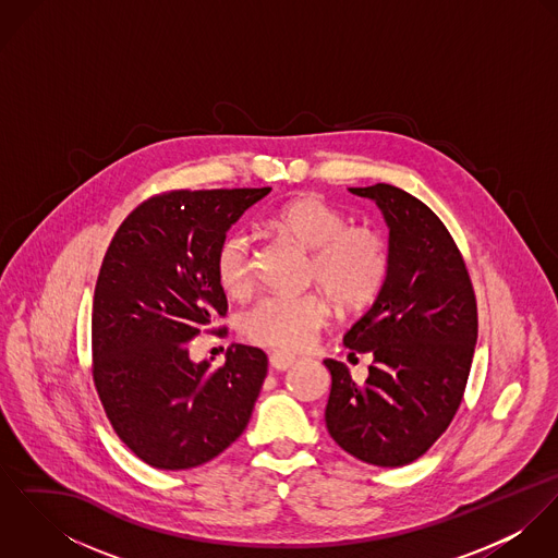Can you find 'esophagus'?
Instances as JSON below:
<instances>
[{
    "label": "esophagus",
    "mask_w": 558,
    "mask_h": 558,
    "mask_svg": "<svg viewBox=\"0 0 558 558\" xmlns=\"http://www.w3.org/2000/svg\"><path fill=\"white\" fill-rule=\"evenodd\" d=\"M294 356L292 354H283V352H272L270 354V365L277 369V372H286L294 365Z\"/></svg>",
    "instance_id": "34e87169"
}]
</instances>
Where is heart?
<instances>
[{
    "label": "heart",
    "mask_w": 558,
    "mask_h": 558,
    "mask_svg": "<svg viewBox=\"0 0 558 558\" xmlns=\"http://www.w3.org/2000/svg\"><path fill=\"white\" fill-rule=\"evenodd\" d=\"M272 226L312 251L310 279L341 307L369 303L389 275V246L365 226L350 219L316 195L286 204L272 217ZM215 272L228 296L244 299L255 283L253 239L234 230L221 240L215 255ZM330 318V305L322 294H264L240 318L242 332L275 350H301Z\"/></svg>",
    "instance_id": "obj_1"
}]
</instances>
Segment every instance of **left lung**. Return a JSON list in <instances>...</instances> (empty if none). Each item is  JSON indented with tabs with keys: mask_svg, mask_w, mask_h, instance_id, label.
Here are the masks:
<instances>
[{
	"mask_svg": "<svg viewBox=\"0 0 558 558\" xmlns=\"http://www.w3.org/2000/svg\"><path fill=\"white\" fill-rule=\"evenodd\" d=\"M376 202L389 228V275L374 305L343 335L369 352L365 383L332 359L326 427L361 462L396 469L421 458L453 421L477 343V301L442 221L391 184L350 189Z\"/></svg>",
	"mask_w": 558,
	"mask_h": 558,
	"instance_id": "obj_1",
	"label": "left lung"
}]
</instances>
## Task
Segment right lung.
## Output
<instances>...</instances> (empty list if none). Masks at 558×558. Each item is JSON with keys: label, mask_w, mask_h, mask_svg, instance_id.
I'll use <instances>...</instances> for the list:
<instances>
[{"label": "right lung", "mask_w": 558, "mask_h": 558, "mask_svg": "<svg viewBox=\"0 0 558 558\" xmlns=\"http://www.w3.org/2000/svg\"><path fill=\"white\" fill-rule=\"evenodd\" d=\"M264 189L171 191L137 206L111 240L94 290L92 376L116 434L146 464L186 471L244 432L266 378L259 348L234 343L219 369L189 341L223 318L215 255Z\"/></svg>", "instance_id": "1"}]
</instances>
